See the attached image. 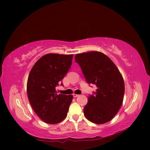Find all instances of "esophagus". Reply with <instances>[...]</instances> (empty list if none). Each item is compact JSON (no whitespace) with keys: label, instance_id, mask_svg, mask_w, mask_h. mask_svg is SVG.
Instances as JSON below:
<instances>
[{"label":"esophagus","instance_id":"1","mask_svg":"<svg viewBox=\"0 0 150 150\" xmlns=\"http://www.w3.org/2000/svg\"><path fill=\"white\" fill-rule=\"evenodd\" d=\"M73 97H77L79 96V95H77V94H75V93H73Z\"/></svg>","mask_w":150,"mask_h":150}]
</instances>
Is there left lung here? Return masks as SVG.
<instances>
[{"mask_svg":"<svg viewBox=\"0 0 150 150\" xmlns=\"http://www.w3.org/2000/svg\"><path fill=\"white\" fill-rule=\"evenodd\" d=\"M75 60L88 83L97 88L88 97V102L84 108L85 117L95 124L109 122L123 102L125 88L122 75L112 60L99 52L77 54Z\"/></svg>","mask_w":150,"mask_h":150,"instance_id":"8db88e82","label":"left lung"}]
</instances>
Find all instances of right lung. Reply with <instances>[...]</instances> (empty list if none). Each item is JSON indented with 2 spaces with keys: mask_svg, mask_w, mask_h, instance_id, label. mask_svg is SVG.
Instances as JSON below:
<instances>
[{
  "mask_svg": "<svg viewBox=\"0 0 150 150\" xmlns=\"http://www.w3.org/2000/svg\"><path fill=\"white\" fill-rule=\"evenodd\" d=\"M73 57L46 54L37 60L28 76V99L35 112L47 124L61 122L68 113L73 95H58L55 88L71 68Z\"/></svg>",
  "mask_w": 150,
  "mask_h": 150,
  "instance_id": "obj_1",
  "label": "right lung"
}]
</instances>
